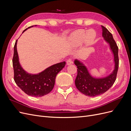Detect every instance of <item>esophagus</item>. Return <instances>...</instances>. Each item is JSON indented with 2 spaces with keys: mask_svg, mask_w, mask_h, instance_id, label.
I'll list each match as a JSON object with an SVG mask.
<instances>
[{
  "mask_svg": "<svg viewBox=\"0 0 131 131\" xmlns=\"http://www.w3.org/2000/svg\"><path fill=\"white\" fill-rule=\"evenodd\" d=\"M72 63H73V61H72V58H69L67 61V65H70V64H72Z\"/></svg>",
  "mask_w": 131,
  "mask_h": 131,
  "instance_id": "esophagus-1",
  "label": "esophagus"
}]
</instances>
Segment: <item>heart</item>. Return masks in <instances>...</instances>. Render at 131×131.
Returning <instances> with one entry per match:
<instances>
[{"label":"heart","instance_id":"b5f03b06","mask_svg":"<svg viewBox=\"0 0 131 131\" xmlns=\"http://www.w3.org/2000/svg\"><path fill=\"white\" fill-rule=\"evenodd\" d=\"M96 33L93 29H90L86 32L84 29H78L72 35V39L77 45H80L85 40L87 43H91L96 38Z\"/></svg>","mask_w":131,"mask_h":131}]
</instances>
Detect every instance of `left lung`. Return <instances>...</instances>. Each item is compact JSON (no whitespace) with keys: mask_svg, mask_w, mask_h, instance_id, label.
<instances>
[{"mask_svg":"<svg viewBox=\"0 0 131 131\" xmlns=\"http://www.w3.org/2000/svg\"><path fill=\"white\" fill-rule=\"evenodd\" d=\"M102 36L104 40L109 43L110 50L114 54L115 67L113 72L108 76L102 78L92 77L86 66L78 59L74 61L77 66L78 73L75 84L78 90L82 93L89 97H94L105 93L112 87L116 79L118 68V49L113 35L104 26H101Z\"/></svg>","mask_w":131,"mask_h":131,"instance_id":"obj_1","label":"left lung"}]
</instances>
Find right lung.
I'll list each match as a JSON object with an SVG mask.
<instances>
[{"instance_id":"right-lung-1","label":"right lung","mask_w":131,"mask_h":131,"mask_svg":"<svg viewBox=\"0 0 131 131\" xmlns=\"http://www.w3.org/2000/svg\"><path fill=\"white\" fill-rule=\"evenodd\" d=\"M33 27H29L28 28ZM28 28L23 30V33ZM16 40L14 47L13 64L16 84L27 94L33 97H41L49 93L53 89L56 75L64 68L66 62L51 66L37 74L27 73L19 62Z\"/></svg>"}]
</instances>
